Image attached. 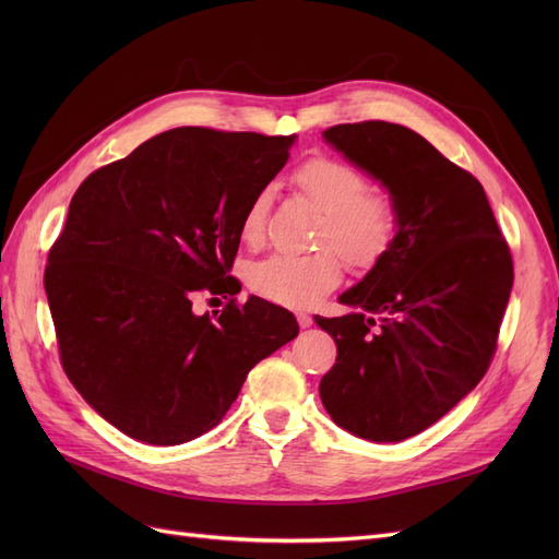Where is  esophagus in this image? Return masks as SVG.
<instances>
[{
  "instance_id": "1",
  "label": "esophagus",
  "mask_w": 559,
  "mask_h": 559,
  "mask_svg": "<svg viewBox=\"0 0 559 559\" xmlns=\"http://www.w3.org/2000/svg\"><path fill=\"white\" fill-rule=\"evenodd\" d=\"M296 319H298L300 329H308V326H312V317H310L308 312H298V314H296Z\"/></svg>"
}]
</instances>
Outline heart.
I'll list each match as a JSON object with an SVG mask.
<instances>
[{"mask_svg":"<svg viewBox=\"0 0 559 559\" xmlns=\"http://www.w3.org/2000/svg\"><path fill=\"white\" fill-rule=\"evenodd\" d=\"M292 183L324 212L312 253H273L247 273L249 289L286 308H308L333 292L343 277V259L357 267L378 265L394 249L403 216L399 200L368 189V177L352 163L317 154L292 170ZM273 191L259 189L240 216V240L261 247L267 233Z\"/></svg>","mask_w":559,"mask_h":559,"instance_id":"b5f03b06","label":"heart"}]
</instances>
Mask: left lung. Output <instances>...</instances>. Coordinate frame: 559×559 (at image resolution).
Instances as JSON below:
<instances>
[{
	"mask_svg": "<svg viewBox=\"0 0 559 559\" xmlns=\"http://www.w3.org/2000/svg\"><path fill=\"white\" fill-rule=\"evenodd\" d=\"M324 138L386 186L403 226L394 249L341 296L359 312L317 317L337 347L319 396L337 427L399 443L441 419L487 373L513 257L480 181L421 134L361 121Z\"/></svg>",
	"mask_w": 559,
	"mask_h": 559,
	"instance_id": "left-lung-1",
	"label": "left lung"
}]
</instances>
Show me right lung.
Instances as JSON below:
<instances>
[{"mask_svg": "<svg viewBox=\"0 0 559 559\" xmlns=\"http://www.w3.org/2000/svg\"><path fill=\"white\" fill-rule=\"evenodd\" d=\"M294 134L175 128L86 177L48 251L44 289L60 364L118 431L179 445L224 419L249 370L298 335L228 275L247 202L289 160ZM200 293L227 306L192 312ZM218 300V298H216Z\"/></svg>", "mask_w": 559, "mask_h": 559, "instance_id": "1", "label": "right lung"}]
</instances>
